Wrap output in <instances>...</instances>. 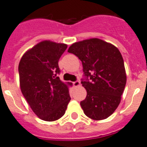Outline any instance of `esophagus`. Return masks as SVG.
Returning <instances> with one entry per match:
<instances>
[{
  "mask_svg": "<svg viewBox=\"0 0 147 147\" xmlns=\"http://www.w3.org/2000/svg\"><path fill=\"white\" fill-rule=\"evenodd\" d=\"M72 84H73L74 87H78V86H80V81H73V82H72Z\"/></svg>",
  "mask_w": 147,
  "mask_h": 147,
  "instance_id": "esophagus-1",
  "label": "esophagus"
}]
</instances>
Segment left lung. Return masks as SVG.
I'll use <instances>...</instances> for the list:
<instances>
[{"mask_svg":"<svg viewBox=\"0 0 147 147\" xmlns=\"http://www.w3.org/2000/svg\"><path fill=\"white\" fill-rule=\"evenodd\" d=\"M81 60L87 97L81 102L85 115L95 120L108 118L120 103L125 84L124 61L117 47L97 38L73 43L68 49Z\"/></svg>","mask_w":147,"mask_h":147,"instance_id":"obj_1","label":"left lung"}]
</instances>
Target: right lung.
<instances>
[{"label":"right lung","instance_id":"obj_1","mask_svg":"<svg viewBox=\"0 0 147 147\" xmlns=\"http://www.w3.org/2000/svg\"><path fill=\"white\" fill-rule=\"evenodd\" d=\"M66 49L63 43L40 42L24 53L18 65L22 94L36 115L45 121L62 117L71 99L67 84L57 77L59 59Z\"/></svg>","mask_w":147,"mask_h":147}]
</instances>
